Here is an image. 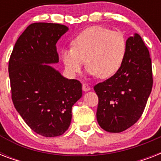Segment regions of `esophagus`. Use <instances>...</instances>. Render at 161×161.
I'll return each instance as SVG.
<instances>
[{"label":"esophagus","instance_id":"obj_1","mask_svg":"<svg viewBox=\"0 0 161 161\" xmlns=\"http://www.w3.org/2000/svg\"><path fill=\"white\" fill-rule=\"evenodd\" d=\"M83 89L84 92H88V91H89L91 89L90 87H89V85L88 84H87V83H83Z\"/></svg>","mask_w":161,"mask_h":161}]
</instances>
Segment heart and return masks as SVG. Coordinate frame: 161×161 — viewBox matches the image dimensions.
I'll use <instances>...</instances> for the list:
<instances>
[{"label":"heart","mask_w":161,"mask_h":161,"mask_svg":"<svg viewBox=\"0 0 161 161\" xmlns=\"http://www.w3.org/2000/svg\"><path fill=\"white\" fill-rule=\"evenodd\" d=\"M73 48L61 53L66 71L76 76L86 62L88 73L100 79H107L119 72L126 55V40L119 31L100 26H91L78 34L72 42Z\"/></svg>","instance_id":"b5f03b06"}]
</instances>
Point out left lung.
I'll use <instances>...</instances> for the list:
<instances>
[{
  "mask_svg": "<svg viewBox=\"0 0 161 161\" xmlns=\"http://www.w3.org/2000/svg\"><path fill=\"white\" fill-rule=\"evenodd\" d=\"M126 46L119 72L93 88L98 97V125L110 133L125 131L137 122L152 90L151 59L141 36L135 33Z\"/></svg>",
  "mask_w": 161,
  "mask_h": 161,
  "instance_id": "8db88e82",
  "label": "left lung"
}]
</instances>
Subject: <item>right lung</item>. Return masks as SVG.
<instances>
[{
  "mask_svg": "<svg viewBox=\"0 0 161 161\" xmlns=\"http://www.w3.org/2000/svg\"><path fill=\"white\" fill-rule=\"evenodd\" d=\"M68 31L61 24H31L17 39L9 60L14 106L26 125L44 137L65 133L72 107L83 93L79 81L64 78L50 65L58 63L56 44Z\"/></svg>",
  "mask_w": 161,
  "mask_h": 161,
  "instance_id": "add662e5",
  "label": "right lung"
}]
</instances>
